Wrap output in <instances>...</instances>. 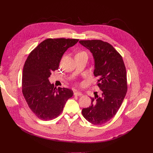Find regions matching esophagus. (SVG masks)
<instances>
[{
  "label": "esophagus",
  "instance_id": "obj_1",
  "mask_svg": "<svg viewBox=\"0 0 153 153\" xmlns=\"http://www.w3.org/2000/svg\"><path fill=\"white\" fill-rule=\"evenodd\" d=\"M74 96H82V93H80L79 91H74Z\"/></svg>",
  "mask_w": 153,
  "mask_h": 153
}]
</instances>
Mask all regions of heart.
Listing matches in <instances>:
<instances>
[{
	"label": "heart",
	"mask_w": 153,
	"mask_h": 153,
	"mask_svg": "<svg viewBox=\"0 0 153 153\" xmlns=\"http://www.w3.org/2000/svg\"><path fill=\"white\" fill-rule=\"evenodd\" d=\"M82 53H83V52H82Z\"/></svg>",
	"instance_id": "obj_1"
}]
</instances>
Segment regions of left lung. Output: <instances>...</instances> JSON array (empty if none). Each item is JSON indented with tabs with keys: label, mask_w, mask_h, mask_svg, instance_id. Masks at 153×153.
Returning a JSON list of instances; mask_svg holds the SVG:
<instances>
[{
	"label": "left lung",
	"mask_w": 153,
	"mask_h": 153,
	"mask_svg": "<svg viewBox=\"0 0 153 153\" xmlns=\"http://www.w3.org/2000/svg\"><path fill=\"white\" fill-rule=\"evenodd\" d=\"M91 53L94 64V75L98 77L101 91L94 93L90 107L83 108L85 119L92 124L102 125L117 113L127 91L126 72L122 56L114 47L100 40H80Z\"/></svg>",
	"instance_id": "8db88e82"
}]
</instances>
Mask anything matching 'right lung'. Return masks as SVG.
<instances>
[{"label": "right lung", "instance_id": "1", "mask_svg": "<svg viewBox=\"0 0 153 153\" xmlns=\"http://www.w3.org/2000/svg\"><path fill=\"white\" fill-rule=\"evenodd\" d=\"M78 39H47L29 54L24 67L22 93L31 110L40 119L51 120L62 112L73 95L71 90L56 88L49 77L59 68L62 56Z\"/></svg>", "mask_w": 153, "mask_h": 153}]
</instances>
